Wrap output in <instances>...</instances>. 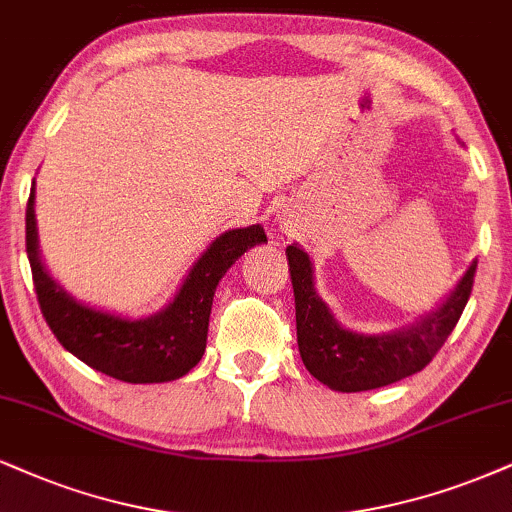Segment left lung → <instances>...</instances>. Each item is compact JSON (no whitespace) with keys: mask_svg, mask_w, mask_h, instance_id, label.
<instances>
[{"mask_svg":"<svg viewBox=\"0 0 512 512\" xmlns=\"http://www.w3.org/2000/svg\"><path fill=\"white\" fill-rule=\"evenodd\" d=\"M296 304V342L301 361L315 380L334 391H368L415 375L437 356L468 304L477 261L437 311L391 334L346 330L313 285V263L301 246H287Z\"/></svg>","mask_w":512,"mask_h":512,"instance_id":"1","label":"left lung"}]
</instances>
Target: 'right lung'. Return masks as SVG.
I'll use <instances>...</instances> for the list:
<instances>
[{
	"label": "right lung",
	"instance_id": "add662e5",
	"mask_svg": "<svg viewBox=\"0 0 512 512\" xmlns=\"http://www.w3.org/2000/svg\"><path fill=\"white\" fill-rule=\"evenodd\" d=\"M261 242H268L261 225L223 232L194 263L166 308L132 320L80 304L47 273L37 244L35 182L25 208V251L49 330L82 363L130 384L178 380L201 361L218 282L246 249Z\"/></svg>",
	"mask_w": 512,
	"mask_h": 512
}]
</instances>
